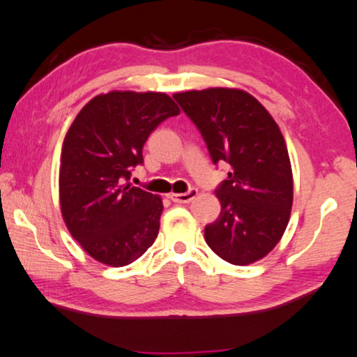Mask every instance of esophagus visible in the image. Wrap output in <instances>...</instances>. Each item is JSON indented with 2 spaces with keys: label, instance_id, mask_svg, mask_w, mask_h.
<instances>
[{
  "label": "esophagus",
  "instance_id": "1",
  "mask_svg": "<svg viewBox=\"0 0 357 357\" xmlns=\"http://www.w3.org/2000/svg\"><path fill=\"white\" fill-rule=\"evenodd\" d=\"M199 195V190L197 189H190L188 192H184V194H169V199L176 203H189L195 199V197Z\"/></svg>",
  "mask_w": 357,
  "mask_h": 357
}]
</instances>
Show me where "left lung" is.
Masks as SVG:
<instances>
[{
    "label": "left lung",
    "instance_id": "1",
    "mask_svg": "<svg viewBox=\"0 0 357 357\" xmlns=\"http://www.w3.org/2000/svg\"><path fill=\"white\" fill-rule=\"evenodd\" d=\"M208 146L230 173L216 189L219 218L205 227L208 246L234 265L257 262L287 227L294 183L278 123L245 90L213 87L174 93Z\"/></svg>",
    "mask_w": 357,
    "mask_h": 357
}]
</instances>
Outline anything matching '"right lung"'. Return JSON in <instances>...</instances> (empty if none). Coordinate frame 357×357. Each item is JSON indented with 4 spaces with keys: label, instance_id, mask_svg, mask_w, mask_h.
<instances>
[{
    "label": "right lung",
    "instance_id": "right-lung-1",
    "mask_svg": "<svg viewBox=\"0 0 357 357\" xmlns=\"http://www.w3.org/2000/svg\"><path fill=\"white\" fill-rule=\"evenodd\" d=\"M179 107L160 92L112 90L92 98L68 130L59 174L68 230L90 257L123 267L158 235L162 199L126 181L143 163V146Z\"/></svg>",
    "mask_w": 357,
    "mask_h": 357
}]
</instances>
